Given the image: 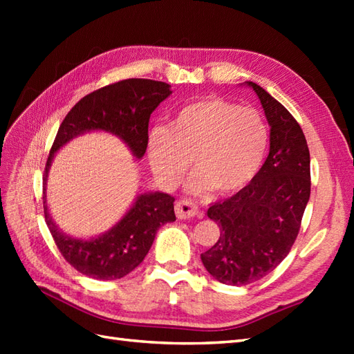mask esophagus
Segmentation results:
<instances>
[{
    "mask_svg": "<svg viewBox=\"0 0 354 354\" xmlns=\"http://www.w3.org/2000/svg\"><path fill=\"white\" fill-rule=\"evenodd\" d=\"M175 213H176L178 219H190V217H194V216H202L198 205L193 204L192 201H187V199L176 202Z\"/></svg>",
    "mask_w": 354,
    "mask_h": 354,
    "instance_id": "obj_1",
    "label": "esophagus"
}]
</instances>
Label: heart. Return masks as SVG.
<instances>
[{
    "mask_svg": "<svg viewBox=\"0 0 354 354\" xmlns=\"http://www.w3.org/2000/svg\"><path fill=\"white\" fill-rule=\"evenodd\" d=\"M268 126L257 111L222 99H204L179 109L170 127H155L147 138L153 175L171 189L190 169L198 170L187 192L234 194L257 175L266 156Z\"/></svg>",
    "mask_w": 354,
    "mask_h": 354,
    "instance_id": "1",
    "label": "heart"
}]
</instances>
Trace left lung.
Returning <instances> with one entry per match:
<instances>
[{
    "label": "left lung",
    "mask_w": 354,
    "mask_h": 354,
    "mask_svg": "<svg viewBox=\"0 0 354 354\" xmlns=\"http://www.w3.org/2000/svg\"><path fill=\"white\" fill-rule=\"evenodd\" d=\"M270 126L265 164L243 190L216 202L208 217L221 237L201 260L217 281L245 286L280 265L298 236L310 198V153L303 129L280 102L254 82Z\"/></svg>",
    "instance_id": "left-lung-1"
}]
</instances>
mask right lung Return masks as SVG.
Segmentation results:
<instances>
[{
	"instance_id": "add662e5",
	"label": "right lung",
	"mask_w": 354,
	"mask_h": 354,
	"mask_svg": "<svg viewBox=\"0 0 354 354\" xmlns=\"http://www.w3.org/2000/svg\"><path fill=\"white\" fill-rule=\"evenodd\" d=\"M171 94L170 85L149 79H126L85 95L74 104L59 127L44 171V214L53 239L70 265L95 280H117L137 268L152 246L156 231L175 222V198L167 193L138 194L127 213L100 236L79 239L68 236L48 212L47 179L59 149L86 132L115 135L141 160L147 149L150 114Z\"/></svg>"
}]
</instances>
